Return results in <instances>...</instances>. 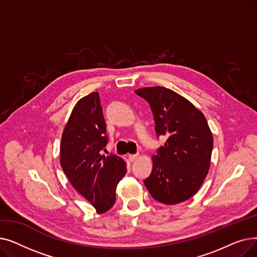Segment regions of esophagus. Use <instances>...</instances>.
Listing matches in <instances>:
<instances>
[{"instance_id": "1", "label": "esophagus", "mask_w": 257, "mask_h": 257, "mask_svg": "<svg viewBox=\"0 0 257 257\" xmlns=\"http://www.w3.org/2000/svg\"><path fill=\"white\" fill-rule=\"evenodd\" d=\"M128 158H129V160L131 161V163H133V161H136L139 158V154H130L128 156Z\"/></svg>"}]
</instances>
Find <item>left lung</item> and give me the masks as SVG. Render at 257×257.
Instances as JSON below:
<instances>
[{"instance_id": "left-lung-1", "label": "left lung", "mask_w": 257, "mask_h": 257, "mask_svg": "<svg viewBox=\"0 0 257 257\" xmlns=\"http://www.w3.org/2000/svg\"><path fill=\"white\" fill-rule=\"evenodd\" d=\"M136 93L151 107L157 138H167L152 157L153 169L144 183L160 203H180L198 192L209 170L213 140L207 120L172 89L144 87Z\"/></svg>"}]
</instances>
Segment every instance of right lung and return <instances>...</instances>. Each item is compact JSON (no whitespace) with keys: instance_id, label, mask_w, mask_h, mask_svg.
I'll list each match as a JSON object with an SVG mask.
<instances>
[{"instance_id":"obj_1","label":"right lung","mask_w":257,"mask_h":257,"mask_svg":"<svg viewBox=\"0 0 257 257\" xmlns=\"http://www.w3.org/2000/svg\"><path fill=\"white\" fill-rule=\"evenodd\" d=\"M105 133L99 92H91L73 108L60 145V165L65 176L98 213L113 206L116 185L127 172L120 157L101 155L108 142Z\"/></svg>"}]
</instances>
